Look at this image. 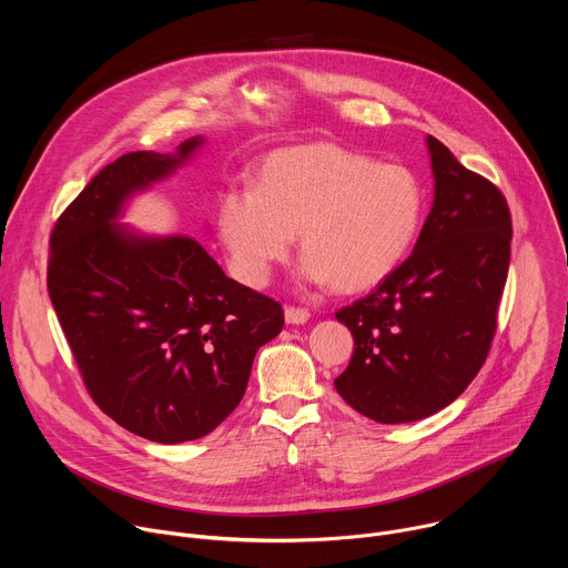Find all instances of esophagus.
Here are the masks:
<instances>
[{
  "label": "esophagus",
  "instance_id": "34e87169",
  "mask_svg": "<svg viewBox=\"0 0 568 568\" xmlns=\"http://www.w3.org/2000/svg\"><path fill=\"white\" fill-rule=\"evenodd\" d=\"M285 321L290 326H303L310 321V312L305 307H285Z\"/></svg>",
  "mask_w": 568,
  "mask_h": 568
}]
</instances>
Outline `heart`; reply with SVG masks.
<instances>
[{"mask_svg": "<svg viewBox=\"0 0 568 568\" xmlns=\"http://www.w3.org/2000/svg\"><path fill=\"white\" fill-rule=\"evenodd\" d=\"M425 217L420 178L337 143H307L263 159L254 184L217 195L215 224L240 283L263 287L294 233L301 276L362 292L382 283L414 247Z\"/></svg>", "mask_w": 568, "mask_h": 568, "instance_id": "b5f03b06", "label": "heart"}]
</instances>
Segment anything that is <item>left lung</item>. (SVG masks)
<instances>
[{
	"label": "left lung",
	"mask_w": 568,
	"mask_h": 568,
	"mask_svg": "<svg viewBox=\"0 0 568 568\" xmlns=\"http://www.w3.org/2000/svg\"><path fill=\"white\" fill-rule=\"evenodd\" d=\"M434 202L412 256L337 312L355 339L337 393L362 416L399 425L452 404L488 357L510 265L501 191L427 136Z\"/></svg>",
	"instance_id": "left-lung-1"
}]
</instances>
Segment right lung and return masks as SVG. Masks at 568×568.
<instances>
[{
    "mask_svg": "<svg viewBox=\"0 0 568 568\" xmlns=\"http://www.w3.org/2000/svg\"><path fill=\"white\" fill-rule=\"evenodd\" d=\"M128 152L55 222L47 287L85 386L123 429L178 445L211 434L245 395L283 307L229 278L191 235L143 233L130 202L200 152Z\"/></svg>",
    "mask_w": 568,
    "mask_h": 568,
    "instance_id": "obj_1",
    "label": "right lung"
}]
</instances>
